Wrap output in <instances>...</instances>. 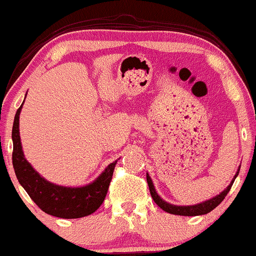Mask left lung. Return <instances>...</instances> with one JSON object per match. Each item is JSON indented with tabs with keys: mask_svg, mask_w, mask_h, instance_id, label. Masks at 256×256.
I'll list each match as a JSON object with an SVG mask.
<instances>
[{
	"mask_svg": "<svg viewBox=\"0 0 256 256\" xmlns=\"http://www.w3.org/2000/svg\"><path fill=\"white\" fill-rule=\"evenodd\" d=\"M240 168H238L237 172H236L234 178H232L231 184H228V186L226 187V190H224L222 192L220 193V194L212 196V198L208 199L206 202H202V203H198V204H194V206H175V204H171V203H168V202H165L164 199L160 196L158 193H156V187H154L153 184V181H152L150 174L147 172V182H148V187H150V196L152 198H153V200L156 202V206L162 208L164 212H169V214H174V215H181V216H198V215H206L208 212H210L212 210H214L216 206H218V204L221 203V202L224 200V196H227V193L230 192V190H231L233 182H234L236 178L238 176V174H240Z\"/></svg>",
	"mask_w": 256,
	"mask_h": 256,
	"instance_id": "left-lung-1",
	"label": "left lung"
}]
</instances>
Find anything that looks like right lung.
Instances as JSON below:
<instances>
[{"label": "right lung", "instance_id": "obj_1", "mask_svg": "<svg viewBox=\"0 0 256 256\" xmlns=\"http://www.w3.org/2000/svg\"><path fill=\"white\" fill-rule=\"evenodd\" d=\"M22 108L23 104L16 110L12 130V160L19 184L46 214L60 218H78L91 215L104 200L118 160L110 162L94 181L85 186L68 187L47 181L34 169L24 156L19 132Z\"/></svg>", "mask_w": 256, "mask_h": 256}]
</instances>
